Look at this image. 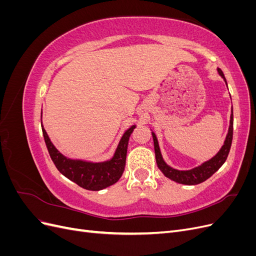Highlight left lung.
Here are the masks:
<instances>
[{"label":"left lung","instance_id":"8db88e82","mask_svg":"<svg viewBox=\"0 0 256 256\" xmlns=\"http://www.w3.org/2000/svg\"><path fill=\"white\" fill-rule=\"evenodd\" d=\"M218 72L222 78L226 80V76L222 72L221 69H218ZM228 85V84H226ZM233 111H232L230 115V128H228V134L226 136V141H224V145L220 152L216 154L214 158H212L209 161L205 162L202 166H200L196 168H192L190 171H177L175 168H172L168 166L166 162L162 159L159 144L157 141V138L152 132V138H154V154H156V161L157 166L160 171L164 174L170 180H172L178 184H198L205 182L208 180L209 177L212 176L222 166V164L226 162L228 152L232 146V141H233Z\"/></svg>","mask_w":256,"mask_h":256}]
</instances>
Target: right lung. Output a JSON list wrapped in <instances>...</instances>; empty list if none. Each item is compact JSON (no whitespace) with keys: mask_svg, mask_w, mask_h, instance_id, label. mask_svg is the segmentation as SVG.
<instances>
[{"mask_svg":"<svg viewBox=\"0 0 256 256\" xmlns=\"http://www.w3.org/2000/svg\"><path fill=\"white\" fill-rule=\"evenodd\" d=\"M134 128L136 126H132L124 134L114 157L110 161L102 164L68 159L53 146L44 127L42 134L50 157L58 171L84 189L99 191L112 186L122 177L126 166L128 141Z\"/></svg>","mask_w":256,"mask_h":256,"instance_id":"obj_1","label":"right lung"}]
</instances>
